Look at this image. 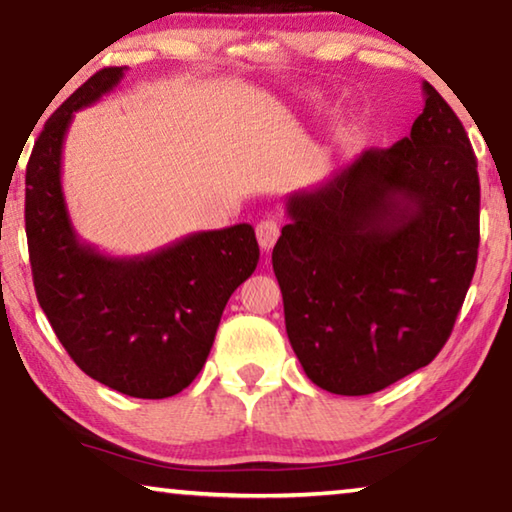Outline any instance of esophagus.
Segmentation results:
<instances>
[{
	"mask_svg": "<svg viewBox=\"0 0 512 512\" xmlns=\"http://www.w3.org/2000/svg\"><path fill=\"white\" fill-rule=\"evenodd\" d=\"M257 241H259V248L264 250V253H269V250L276 246L278 236H280V225L276 220H262V223H257Z\"/></svg>",
	"mask_w": 512,
	"mask_h": 512,
	"instance_id": "1",
	"label": "esophagus"
}]
</instances>
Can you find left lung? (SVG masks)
<instances>
[{
	"mask_svg": "<svg viewBox=\"0 0 512 512\" xmlns=\"http://www.w3.org/2000/svg\"><path fill=\"white\" fill-rule=\"evenodd\" d=\"M409 137L287 197L273 248L305 375L370 395L446 345L478 262L480 183L462 121L430 82Z\"/></svg>",
	"mask_w": 512,
	"mask_h": 512,
	"instance_id": "obj_1",
	"label": "left lung"
}]
</instances>
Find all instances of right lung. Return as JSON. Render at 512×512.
<instances>
[{"instance_id":"obj_1","label":"right lung","mask_w":512,"mask_h":512,"mask_svg":"<svg viewBox=\"0 0 512 512\" xmlns=\"http://www.w3.org/2000/svg\"><path fill=\"white\" fill-rule=\"evenodd\" d=\"M110 66L45 121L25 177V230L36 299L68 356L91 379L142 400L181 393L207 363L234 289L253 276V225L195 232L149 255L110 257L80 241L61 190L73 112L119 85Z\"/></svg>"}]
</instances>
